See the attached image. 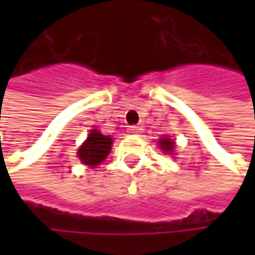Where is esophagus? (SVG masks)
Masks as SVG:
<instances>
[{"instance_id":"1","label":"esophagus","mask_w":255,"mask_h":255,"mask_svg":"<svg viewBox=\"0 0 255 255\" xmlns=\"http://www.w3.org/2000/svg\"><path fill=\"white\" fill-rule=\"evenodd\" d=\"M141 129H143V128L138 127V126H131V127H128V132H129V134H140Z\"/></svg>"}]
</instances>
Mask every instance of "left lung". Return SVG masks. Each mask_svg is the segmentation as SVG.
I'll list each match as a JSON object with an SVG mask.
<instances>
[{
	"label": "left lung",
	"instance_id": "left-lung-1",
	"mask_svg": "<svg viewBox=\"0 0 255 255\" xmlns=\"http://www.w3.org/2000/svg\"><path fill=\"white\" fill-rule=\"evenodd\" d=\"M158 146H159L164 152H167V153H171V155H173L174 147H176V143H174V140H171V138H170V135H165V137L159 138Z\"/></svg>",
	"mask_w": 255,
	"mask_h": 255
}]
</instances>
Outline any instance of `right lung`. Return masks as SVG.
I'll return each instance as SVG.
<instances>
[{
  "instance_id": "1",
  "label": "right lung",
  "mask_w": 255,
  "mask_h": 255,
  "mask_svg": "<svg viewBox=\"0 0 255 255\" xmlns=\"http://www.w3.org/2000/svg\"><path fill=\"white\" fill-rule=\"evenodd\" d=\"M112 149L111 135H103L97 129H91L87 140L78 149V158L84 165L96 167L103 162Z\"/></svg>"
}]
</instances>
